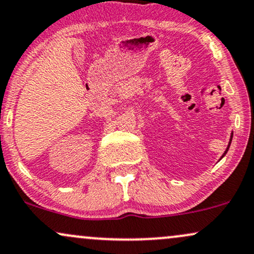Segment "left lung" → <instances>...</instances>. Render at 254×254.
<instances>
[{
	"mask_svg": "<svg viewBox=\"0 0 254 254\" xmlns=\"http://www.w3.org/2000/svg\"><path fill=\"white\" fill-rule=\"evenodd\" d=\"M232 137H233V133H232V136H231V142H232ZM231 142H230V144H228V146H227V149H226V151L224 152V155H222V157L225 156L226 154H227V151H228V149H230V145H231Z\"/></svg>",
	"mask_w": 254,
	"mask_h": 254,
	"instance_id": "obj_1",
	"label": "left lung"
}]
</instances>
